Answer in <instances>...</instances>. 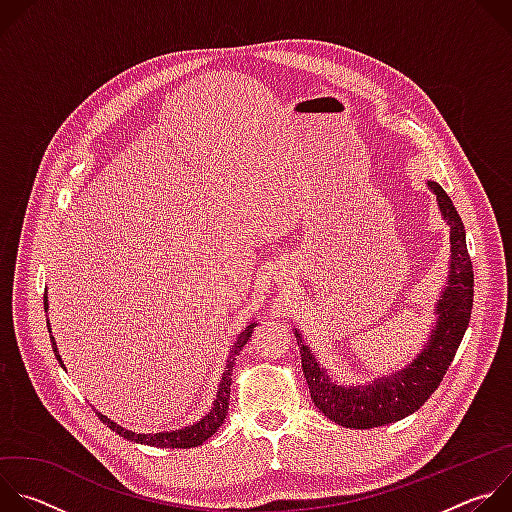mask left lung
<instances>
[{
	"mask_svg": "<svg viewBox=\"0 0 512 512\" xmlns=\"http://www.w3.org/2000/svg\"><path fill=\"white\" fill-rule=\"evenodd\" d=\"M437 198L442 218L450 225V275L437 300L433 314L435 326L425 348L411 364L397 373L383 375L369 385H338L328 371L320 367L316 354L302 342L296 330L302 354V371L310 387L314 405L334 423L352 429H371L395 423L417 411L431 393L440 387L456 356L470 322L474 302V271L466 247L464 223L452 204V198L437 182H427Z\"/></svg>",
	"mask_w": 512,
	"mask_h": 512,
	"instance_id": "8db88e82",
	"label": "left lung"
}]
</instances>
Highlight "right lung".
<instances>
[{
  "label": "right lung",
  "mask_w": 512,
  "mask_h": 512,
  "mask_svg": "<svg viewBox=\"0 0 512 512\" xmlns=\"http://www.w3.org/2000/svg\"><path fill=\"white\" fill-rule=\"evenodd\" d=\"M44 310H48V296L44 294ZM257 326V322H251L237 338V342L233 344V350L229 354V360H227V369L223 373V379H221V385H218V391H216V399L210 407V411L196 423L188 425V427H182V429H174V431H162V433H135L131 429H125L121 425H117L115 421H111L107 415H99V419L109 427L113 429L115 433H119L121 437H125V440L129 442H135V444H143V446H154V448H196V446H202L208 437L223 425L225 417H227V411H229V397H231V375H233V367H235V360L239 356V352L243 350V346L249 342L251 334H253V328ZM48 332H50V324H48ZM50 342H52V350H54V356L56 360L60 362V367L64 369V362L58 354V348H56V342H54V336L50 334Z\"/></svg>",
  "instance_id": "add662e5"
}]
</instances>
